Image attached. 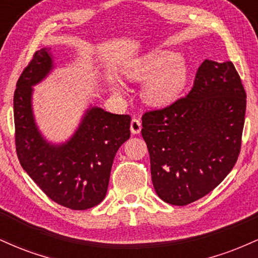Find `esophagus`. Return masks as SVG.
Here are the masks:
<instances>
[{"instance_id": "esophagus-1", "label": "esophagus", "mask_w": 258, "mask_h": 258, "mask_svg": "<svg viewBox=\"0 0 258 258\" xmlns=\"http://www.w3.org/2000/svg\"><path fill=\"white\" fill-rule=\"evenodd\" d=\"M141 128H142L141 121H139L137 117H133L131 121V132L133 135H137V133L141 132Z\"/></svg>"}]
</instances>
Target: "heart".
Instances as JSON below:
<instances>
[{
	"mask_svg": "<svg viewBox=\"0 0 258 258\" xmlns=\"http://www.w3.org/2000/svg\"><path fill=\"white\" fill-rule=\"evenodd\" d=\"M186 65L176 53L170 51H154L144 57L136 59L126 69L131 79H147L143 88L144 98L152 104H168L177 98L186 81ZM115 91H120L115 86Z\"/></svg>",
	"mask_w": 258,
	"mask_h": 258,
	"instance_id": "heart-1",
	"label": "heart"
}]
</instances>
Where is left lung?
I'll return each mask as SVG.
<instances>
[{
	"label": "left lung",
	"instance_id": "left-lung-1",
	"mask_svg": "<svg viewBox=\"0 0 258 258\" xmlns=\"http://www.w3.org/2000/svg\"><path fill=\"white\" fill-rule=\"evenodd\" d=\"M246 92L232 61L205 59L185 97L142 116L152 180L165 203L184 206L214 190L240 154Z\"/></svg>",
	"mask_w": 258,
	"mask_h": 258
}]
</instances>
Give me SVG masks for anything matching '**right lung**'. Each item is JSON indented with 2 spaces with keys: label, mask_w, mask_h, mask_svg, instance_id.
I'll return each instance as SVG.
<instances>
[{
  "label": "right lung",
  "mask_w": 258,
  "mask_h": 258,
  "mask_svg": "<svg viewBox=\"0 0 258 258\" xmlns=\"http://www.w3.org/2000/svg\"><path fill=\"white\" fill-rule=\"evenodd\" d=\"M52 67L49 49L42 48L18 79L13 99L17 155L49 199L68 209L87 210L105 198L115 154L131 136V116L91 108L67 143H47L35 125L31 93Z\"/></svg>",
  "instance_id": "obj_1"
}]
</instances>
